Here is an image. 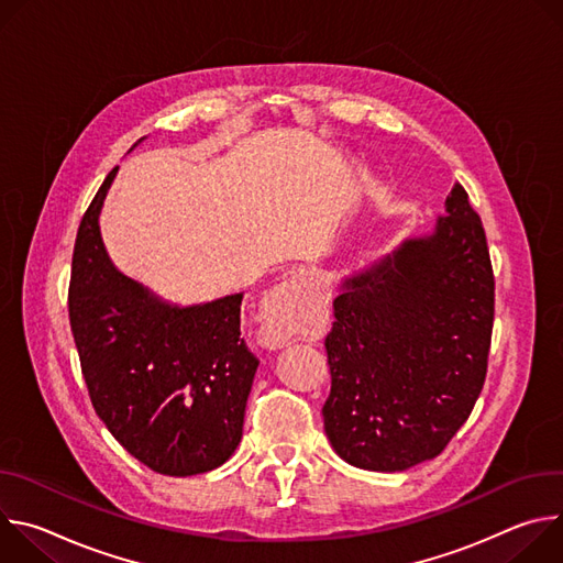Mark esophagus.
I'll list each match as a JSON object with an SVG mask.
<instances>
[{
	"label": "esophagus",
	"mask_w": 563,
	"mask_h": 563,
	"mask_svg": "<svg viewBox=\"0 0 563 563\" xmlns=\"http://www.w3.org/2000/svg\"><path fill=\"white\" fill-rule=\"evenodd\" d=\"M311 300L305 294V283L300 276H291L278 285L263 307V334L269 345H285L305 323L311 311Z\"/></svg>",
	"instance_id": "esophagus-1"
}]
</instances>
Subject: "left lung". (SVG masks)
Instances as JSON below:
<instances>
[{
  "mask_svg": "<svg viewBox=\"0 0 563 563\" xmlns=\"http://www.w3.org/2000/svg\"><path fill=\"white\" fill-rule=\"evenodd\" d=\"M495 320L486 231L454 185L430 235L343 280L325 339V434L350 465L400 472L439 456L484 389Z\"/></svg>",
  "mask_w": 563,
  "mask_h": 563,
  "instance_id": "obj_1",
  "label": "left lung"
}]
</instances>
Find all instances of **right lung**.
<instances>
[{
	"label": "right lung",
	"mask_w": 563,
	"mask_h": 563,
	"mask_svg": "<svg viewBox=\"0 0 563 563\" xmlns=\"http://www.w3.org/2000/svg\"><path fill=\"white\" fill-rule=\"evenodd\" d=\"M115 174L75 238L68 318L79 365L98 417L129 454L169 476L209 472L243 439L258 367L240 339L243 294L178 307L118 272L98 222Z\"/></svg>",
	"instance_id": "add662e5"
}]
</instances>
